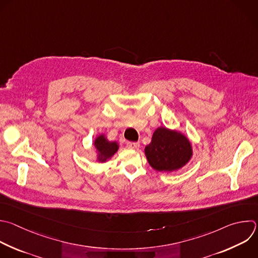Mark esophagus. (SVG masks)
Listing matches in <instances>:
<instances>
[{
	"label": "esophagus",
	"instance_id": "1",
	"mask_svg": "<svg viewBox=\"0 0 258 258\" xmlns=\"http://www.w3.org/2000/svg\"><path fill=\"white\" fill-rule=\"evenodd\" d=\"M126 147L128 149H132V150H138L140 148V144L139 143H134V142H127Z\"/></svg>",
	"mask_w": 258,
	"mask_h": 258
}]
</instances>
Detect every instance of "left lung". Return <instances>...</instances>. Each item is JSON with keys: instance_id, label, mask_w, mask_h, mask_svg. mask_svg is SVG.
Listing matches in <instances>:
<instances>
[{"instance_id": "left-lung-1", "label": "left lung", "mask_w": 258, "mask_h": 258, "mask_svg": "<svg viewBox=\"0 0 258 258\" xmlns=\"http://www.w3.org/2000/svg\"><path fill=\"white\" fill-rule=\"evenodd\" d=\"M150 166L159 172H174L184 167L192 158V146L184 134L176 130L159 126L151 143L145 148Z\"/></svg>"}]
</instances>
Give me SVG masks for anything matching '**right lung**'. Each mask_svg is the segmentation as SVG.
Listing matches in <instances>:
<instances>
[{"mask_svg":"<svg viewBox=\"0 0 258 258\" xmlns=\"http://www.w3.org/2000/svg\"><path fill=\"white\" fill-rule=\"evenodd\" d=\"M93 145L96 153L95 159L98 163H106L109 161L119 148L116 142H109L103 134L95 138Z\"/></svg>","mask_w":258,"mask_h":258,"instance_id":"1","label":"right lung"}]
</instances>
